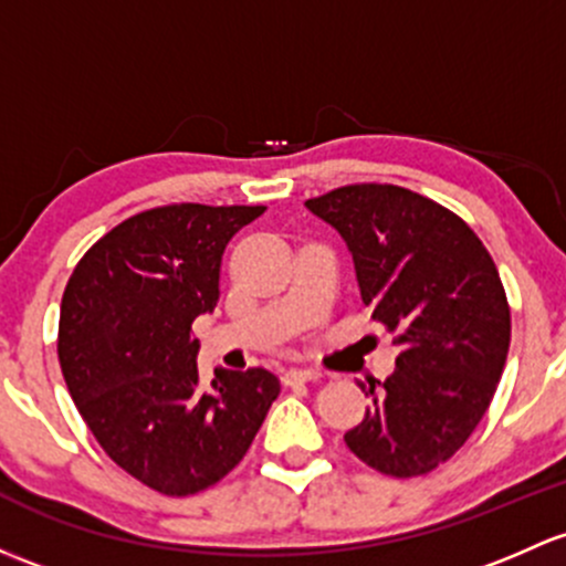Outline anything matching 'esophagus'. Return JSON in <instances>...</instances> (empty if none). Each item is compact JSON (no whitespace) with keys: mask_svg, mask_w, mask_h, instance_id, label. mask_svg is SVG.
Wrapping results in <instances>:
<instances>
[{"mask_svg":"<svg viewBox=\"0 0 566 566\" xmlns=\"http://www.w3.org/2000/svg\"><path fill=\"white\" fill-rule=\"evenodd\" d=\"M284 385H303V382H317L319 371H312V368H290L284 371Z\"/></svg>","mask_w":566,"mask_h":566,"instance_id":"34e87169","label":"esophagus"}]
</instances>
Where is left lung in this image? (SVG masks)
Segmentation results:
<instances>
[{"label": "left lung", "mask_w": 566, "mask_h": 566, "mask_svg": "<svg viewBox=\"0 0 566 566\" xmlns=\"http://www.w3.org/2000/svg\"><path fill=\"white\" fill-rule=\"evenodd\" d=\"M353 252L371 319L396 333V371L344 442L377 472L418 478L483 420L510 349V306L474 230L412 189L349 184L306 200Z\"/></svg>", "instance_id": "1"}]
</instances>
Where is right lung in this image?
Here are the masks:
<instances>
[{"mask_svg":"<svg viewBox=\"0 0 566 566\" xmlns=\"http://www.w3.org/2000/svg\"><path fill=\"white\" fill-rule=\"evenodd\" d=\"M265 206L176 203L124 219L81 258L62 295L59 363L113 463L165 496L211 488L241 463L279 379L217 368L200 385L192 323L219 301L228 241Z\"/></svg>","mask_w":566,"mask_h":566,"instance_id":"add662e5","label":"right lung"}]
</instances>
